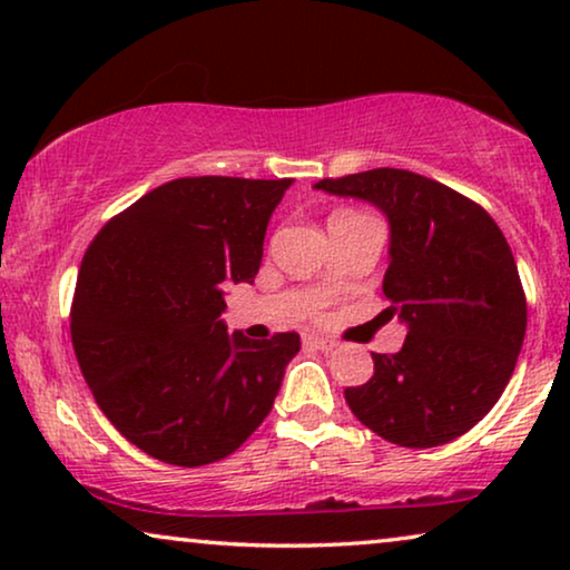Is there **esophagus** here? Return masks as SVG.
I'll list each match as a JSON object with an SVG mask.
<instances>
[{
    "mask_svg": "<svg viewBox=\"0 0 570 570\" xmlns=\"http://www.w3.org/2000/svg\"><path fill=\"white\" fill-rule=\"evenodd\" d=\"M303 342H306L308 347H316V350H334V347H337V342H334L332 337H326V334H306Z\"/></svg>",
    "mask_w": 570,
    "mask_h": 570,
    "instance_id": "obj_1",
    "label": "esophagus"
}]
</instances>
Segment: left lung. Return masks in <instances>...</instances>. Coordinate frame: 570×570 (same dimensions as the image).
I'll return each mask as SVG.
<instances>
[{
  "mask_svg": "<svg viewBox=\"0 0 570 570\" xmlns=\"http://www.w3.org/2000/svg\"><path fill=\"white\" fill-rule=\"evenodd\" d=\"M386 215V318L407 326L400 353H373V376L345 389L353 415L381 439L431 449L488 415L527 332V298L501 228L433 178L373 168L314 184Z\"/></svg>",
  "mask_w": 570,
  "mask_h": 570,
  "instance_id": "8db88e82",
  "label": "left lung"
}]
</instances>
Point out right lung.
Masks as SVG:
<instances>
[{"mask_svg":"<svg viewBox=\"0 0 570 570\" xmlns=\"http://www.w3.org/2000/svg\"><path fill=\"white\" fill-rule=\"evenodd\" d=\"M293 178H176L92 238L72 303V345L98 407L166 464L233 454L269 415L295 332L228 334L223 287L254 283L269 217Z\"/></svg>","mask_w":570,"mask_h":570,"instance_id":"obj_1","label":"right lung"}]
</instances>
